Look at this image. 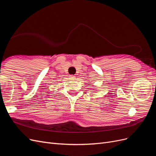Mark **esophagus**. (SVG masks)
I'll list each match as a JSON object with an SVG mask.
<instances>
[{"instance_id":"34e87169","label":"esophagus","mask_w":156,"mask_h":156,"mask_svg":"<svg viewBox=\"0 0 156 156\" xmlns=\"http://www.w3.org/2000/svg\"><path fill=\"white\" fill-rule=\"evenodd\" d=\"M69 79H70L72 80H76V76H73V75H70V76H69Z\"/></svg>"}]
</instances>
